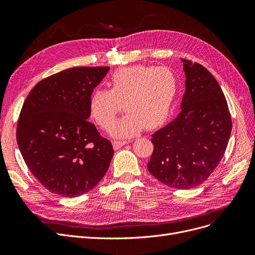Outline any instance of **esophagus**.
I'll list each match as a JSON object with an SVG mask.
<instances>
[{"instance_id":"1","label":"esophagus","mask_w":255,"mask_h":255,"mask_svg":"<svg viewBox=\"0 0 255 255\" xmlns=\"http://www.w3.org/2000/svg\"><path fill=\"white\" fill-rule=\"evenodd\" d=\"M128 143V141L127 140H115V141H113V145H114V149L115 150H119V149H121L122 148L123 145H125V144H127Z\"/></svg>"}]
</instances>
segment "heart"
<instances>
[{"label": "heart", "mask_w": 255, "mask_h": 255, "mask_svg": "<svg viewBox=\"0 0 255 255\" xmlns=\"http://www.w3.org/2000/svg\"><path fill=\"white\" fill-rule=\"evenodd\" d=\"M107 86L110 90L92 93L91 115L107 129L124 106L127 113L111 131L117 137H130L144 127L154 129L165 122L176 97L177 78L166 67L134 65L116 70Z\"/></svg>", "instance_id": "obj_1"}]
</instances>
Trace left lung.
<instances>
[{"label": "left lung", "mask_w": 255, "mask_h": 255, "mask_svg": "<svg viewBox=\"0 0 255 255\" xmlns=\"http://www.w3.org/2000/svg\"><path fill=\"white\" fill-rule=\"evenodd\" d=\"M181 61L186 74L181 113L152 135L148 169L172 188L190 189L204 183L221 161L233 123L215 77L203 65Z\"/></svg>", "instance_id": "left-lung-1"}]
</instances>
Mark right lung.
Masks as SVG:
<instances>
[{
  "instance_id": "right-lung-1",
  "label": "right lung",
  "mask_w": 255,
  "mask_h": 255,
  "mask_svg": "<svg viewBox=\"0 0 255 255\" xmlns=\"http://www.w3.org/2000/svg\"><path fill=\"white\" fill-rule=\"evenodd\" d=\"M110 67H74L32 89L19 115L16 140L33 176L50 192L76 197L93 189L114 149L90 123V97Z\"/></svg>"
}]
</instances>
